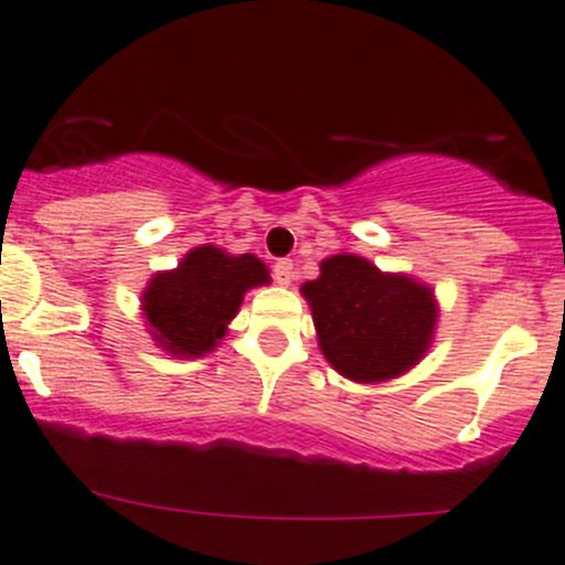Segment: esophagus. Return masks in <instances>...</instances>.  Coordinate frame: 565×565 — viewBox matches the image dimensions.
Masks as SVG:
<instances>
[{
  "mask_svg": "<svg viewBox=\"0 0 565 565\" xmlns=\"http://www.w3.org/2000/svg\"><path fill=\"white\" fill-rule=\"evenodd\" d=\"M275 280L280 285L294 282V260H288V258L277 260V264H275Z\"/></svg>",
  "mask_w": 565,
  "mask_h": 565,
  "instance_id": "esophagus-1",
  "label": "esophagus"
}]
</instances>
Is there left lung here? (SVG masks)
I'll list each match as a JSON object with an SVG mask.
<instances>
[{"label":"left lung","instance_id":"obj_1","mask_svg":"<svg viewBox=\"0 0 565 565\" xmlns=\"http://www.w3.org/2000/svg\"><path fill=\"white\" fill-rule=\"evenodd\" d=\"M318 349L340 376L379 384L404 376L428 354L439 301L426 282L382 271L354 253L321 260V275L301 285Z\"/></svg>","mask_w":565,"mask_h":565}]
</instances>
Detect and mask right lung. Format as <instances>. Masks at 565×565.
Returning a JSON list of instances; mask_svg holds the SVG:
<instances>
[{"label":"right lung","mask_w":565,"mask_h":565,"mask_svg":"<svg viewBox=\"0 0 565 565\" xmlns=\"http://www.w3.org/2000/svg\"><path fill=\"white\" fill-rule=\"evenodd\" d=\"M269 282V266L255 255H231L216 244H200L175 269L150 277L139 310L161 351L192 360L216 351L227 323L238 316L244 294Z\"/></svg>","instance_id":"right-lung-1"}]
</instances>
